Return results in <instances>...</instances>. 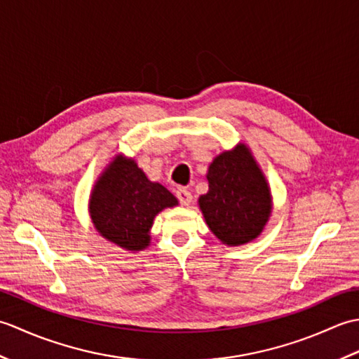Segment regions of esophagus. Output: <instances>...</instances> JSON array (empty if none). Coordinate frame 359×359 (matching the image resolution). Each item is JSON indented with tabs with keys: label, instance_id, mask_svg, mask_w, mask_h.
<instances>
[{
	"label": "esophagus",
	"instance_id": "esophagus-1",
	"mask_svg": "<svg viewBox=\"0 0 359 359\" xmlns=\"http://www.w3.org/2000/svg\"><path fill=\"white\" fill-rule=\"evenodd\" d=\"M175 196H177L180 205H184V207H188V205L191 203V201H193L191 193H189L188 189H185V188H179L177 193H175Z\"/></svg>",
	"mask_w": 359,
	"mask_h": 359
}]
</instances>
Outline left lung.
<instances>
[{
    "label": "left lung",
    "mask_w": 359,
    "mask_h": 359,
    "mask_svg": "<svg viewBox=\"0 0 359 359\" xmlns=\"http://www.w3.org/2000/svg\"><path fill=\"white\" fill-rule=\"evenodd\" d=\"M207 179L208 193L199 197V207L212 234L230 247L255 241L271 215V193L250 148L238 143L219 154Z\"/></svg>",
    "instance_id": "obj_1"
}]
</instances>
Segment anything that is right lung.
Masks as SVG:
<instances>
[{
	"label": "right lung",
	"mask_w": 359,
	"mask_h": 359,
	"mask_svg": "<svg viewBox=\"0 0 359 359\" xmlns=\"http://www.w3.org/2000/svg\"><path fill=\"white\" fill-rule=\"evenodd\" d=\"M179 205L168 189L151 182L134 158L114 157L95 182L89 199V215L104 239L128 251L149 245L154 217Z\"/></svg>",
	"instance_id": "add662e5"
}]
</instances>
